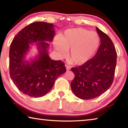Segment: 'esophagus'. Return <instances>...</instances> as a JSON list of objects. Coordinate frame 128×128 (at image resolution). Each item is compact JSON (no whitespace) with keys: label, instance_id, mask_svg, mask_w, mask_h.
Returning <instances> with one entry per match:
<instances>
[{"label":"esophagus","instance_id":"1","mask_svg":"<svg viewBox=\"0 0 128 128\" xmlns=\"http://www.w3.org/2000/svg\"><path fill=\"white\" fill-rule=\"evenodd\" d=\"M66 70H69V69H70V67H69L68 66V65H66Z\"/></svg>","mask_w":128,"mask_h":128}]
</instances>
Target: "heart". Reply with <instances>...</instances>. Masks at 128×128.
<instances>
[{"instance_id": "b5f03b06", "label": "heart", "mask_w": 128, "mask_h": 128, "mask_svg": "<svg viewBox=\"0 0 128 128\" xmlns=\"http://www.w3.org/2000/svg\"><path fill=\"white\" fill-rule=\"evenodd\" d=\"M58 40L54 42L55 49L63 57L70 50L68 60L74 65H82L92 59L100 43L98 33L82 28L67 29Z\"/></svg>"}]
</instances>
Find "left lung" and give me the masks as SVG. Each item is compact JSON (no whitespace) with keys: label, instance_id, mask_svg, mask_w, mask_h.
<instances>
[{"label":"left lung","instance_id":"1","mask_svg":"<svg viewBox=\"0 0 128 128\" xmlns=\"http://www.w3.org/2000/svg\"><path fill=\"white\" fill-rule=\"evenodd\" d=\"M96 29L101 42L96 54L86 63L71 69L74 74L70 84L72 92L85 100L100 96L110 88L116 66L117 53L112 40L99 28Z\"/></svg>","mask_w":128,"mask_h":128}]
</instances>
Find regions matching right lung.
Instances as JSON below:
<instances>
[{
    "mask_svg": "<svg viewBox=\"0 0 128 128\" xmlns=\"http://www.w3.org/2000/svg\"><path fill=\"white\" fill-rule=\"evenodd\" d=\"M53 24L34 22L20 30L14 36L10 48V74L18 89L30 96L38 98L51 90L55 80L66 72L61 60L49 57L48 48L55 36ZM36 43L38 55L31 61L25 59Z\"/></svg>",
    "mask_w": 128,
    "mask_h": 128,
    "instance_id": "1",
    "label": "right lung"
}]
</instances>
